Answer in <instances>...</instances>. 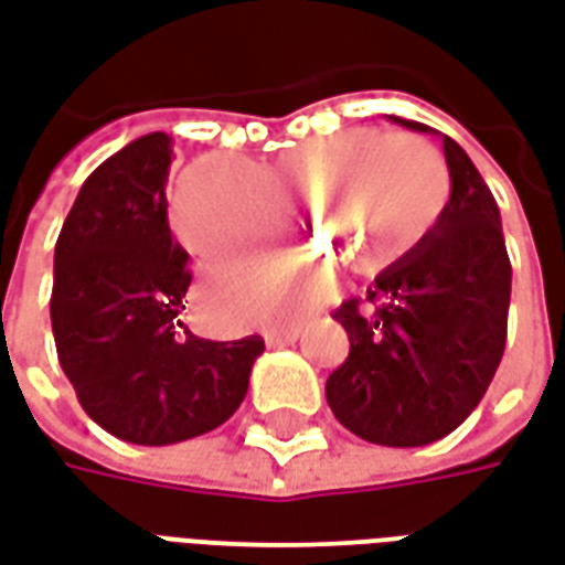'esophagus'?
Here are the masks:
<instances>
[{
	"mask_svg": "<svg viewBox=\"0 0 565 565\" xmlns=\"http://www.w3.org/2000/svg\"><path fill=\"white\" fill-rule=\"evenodd\" d=\"M263 339L269 348H284V344H294L299 339V327H281V330H266Z\"/></svg>",
	"mask_w": 565,
	"mask_h": 565,
	"instance_id": "1",
	"label": "esophagus"
}]
</instances>
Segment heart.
Wrapping results in <instances>:
<instances>
[{
    "label": "heart",
    "instance_id": "1",
    "mask_svg": "<svg viewBox=\"0 0 565 565\" xmlns=\"http://www.w3.org/2000/svg\"><path fill=\"white\" fill-rule=\"evenodd\" d=\"M330 164L337 169L323 185H308ZM259 178L278 196L306 194V211L323 196L320 230L335 257L360 275L391 269L436 223L448 202V169L429 141L412 132L348 129L281 153L259 169ZM169 217L178 242L202 263L250 250L275 217L257 186L238 166L199 160L174 181ZM211 284H226L214 271ZM250 311V294L235 290V315Z\"/></svg>",
    "mask_w": 565,
    "mask_h": 565
}]
</instances>
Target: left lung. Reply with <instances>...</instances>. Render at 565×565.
I'll return each instance as SVG.
<instances>
[{
	"instance_id": "1",
	"label": "left lung",
	"mask_w": 565,
	"mask_h": 565,
	"mask_svg": "<svg viewBox=\"0 0 565 565\" xmlns=\"http://www.w3.org/2000/svg\"><path fill=\"white\" fill-rule=\"evenodd\" d=\"M441 145L450 199L436 223L363 299L335 311L351 351L327 381V403L354 436L387 448H420L454 433L505 351L511 263L497 199L457 141L445 136Z\"/></svg>"
}]
</instances>
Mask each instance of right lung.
I'll return each mask as SVG.
<instances>
[{"mask_svg": "<svg viewBox=\"0 0 565 565\" xmlns=\"http://www.w3.org/2000/svg\"><path fill=\"white\" fill-rule=\"evenodd\" d=\"M172 139L129 141L84 181L54 250L51 327L81 408L132 445L217 429L247 393L263 339L211 342L186 330V250L172 242Z\"/></svg>", "mask_w": 565, "mask_h": 565, "instance_id": "obj_1", "label": "right lung"}]
</instances>
